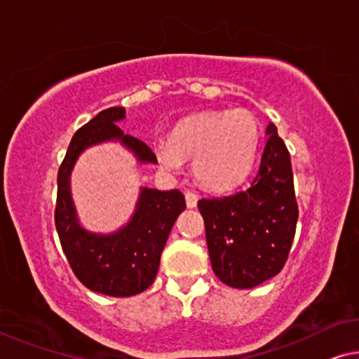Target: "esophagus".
<instances>
[{"instance_id":"esophagus-1","label":"esophagus","mask_w":359,"mask_h":359,"mask_svg":"<svg viewBox=\"0 0 359 359\" xmlns=\"http://www.w3.org/2000/svg\"><path fill=\"white\" fill-rule=\"evenodd\" d=\"M185 201H187V208L193 209V208H196V204H198V196L193 191H187Z\"/></svg>"}]
</instances>
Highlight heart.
<instances>
[{"instance_id": "b5f03b06", "label": "heart", "mask_w": 359, "mask_h": 359, "mask_svg": "<svg viewBox=\"0 0 359 359\" xmlns=\"http://www.w3.org/2000/svg\"><path fill=\"white\" fill-rule=\"evenodd\" d=\"M259 142L260 126L252 113L204 111L175 124L168 144L155 145V156L168 170L190 159L195 177L204 187L229 190L249 174Z\"/></svg>"}]
</instances>
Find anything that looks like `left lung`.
I'll use <instances>...</instances> for the list:
<instances>
[{"label":"left lung","instance_id":"obj_1","mask_svg":"<svg viewBox=\"0 0 359 359\" xmlns=\"http://www.w3.org/2000/svg\"><path fill=\"white\" fill-rule=\"evenodd\" d=\"M265 135L259 172L248 190L198 201L210 265L235 289L255 287L281 271L297 224L291 156L275 124Z\"/></svg>","mask_w":359,"mask_h":359}]
</instances>
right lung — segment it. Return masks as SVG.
I'll return each instance as SVG.
<instances>
[{
  "instance_id": "obj_1",
  "label": "right lung",
  "mask_w": 359,
  "mask_h": 359,
  "mask_svg": "<svg viewBox=\"0 0 359 359\" xmlns=\"http://www.w3.org/2000/svg\"><path fill=\"white\" fill-rule=\"evenodd\" d=\"M124 118L123 107H111L76 130L57 177L55 229L68 264L84 286L110 297H130L151 286L170 229L185 209L182 191L140 187L134 212L119 229L100 233L81 224L72 196V172L88 149L111 142L133 153L140 166L156 164L144 142L116 126Z\"/></svg>"
}]
</instances>
